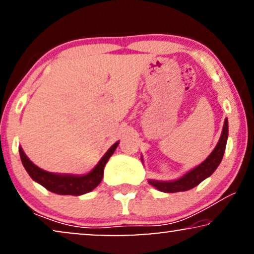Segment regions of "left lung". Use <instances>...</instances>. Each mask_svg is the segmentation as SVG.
<instances>
[{
  "mask_svg": "<svg viewBox=\"0 0 254 254\" xmlns=\"http://www.w3.org/2000/svg\"><path fill=\"white\" fill-rule=\"evenodd\" d=\"M228 131V120L225 119L221 137L218 140L216 147L211 151V154L206 158V161H203L196 168H194L190 171L185 173L182 178L172 180V182H159V180L149 179V184L151 186H154L155 189H157L158 190L164 193L184 192V190H189L193 189V187L197 186L201 182H203L204 179L213 175L215 170L217 169V166L220 165L225 151V145H227Z\"/></svg>",
  "mask_w": 254,
  "mask_h": 254,
  "instance_id": "8db88e82",
  "label": "left lung"
}]
</instances>
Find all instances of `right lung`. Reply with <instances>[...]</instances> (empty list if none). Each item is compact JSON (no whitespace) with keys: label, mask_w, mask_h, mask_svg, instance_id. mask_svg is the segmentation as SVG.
Returning a JSON list of instances; mask_svg holds the SVG:
<instances>
[{"label":"right lung","mask_w":254,"mask_h":254,"mask_svg":"<svg viewBox=\"0 0 254 254\" xmlns=\"http://www.w3.org/2000/svg\"><path fill=\"white\" fill-rule=\"evenodd\" d=\"M119 142H116L111 147L102 159L98 162L95 168L86 175L74 176V175H58V173L47 172L45 170L38 168L32 162L27 158L24 154L22 147H19V155L24 168L29 173L31 178L34 182L40 184L45 189L51 192L61 194V195H82V194L91 192L95 190L99 183L102 182L104 175V168H105L107 161L113 155Z\"/></svg>","instance_id":"obj_1"}]
</instances>
